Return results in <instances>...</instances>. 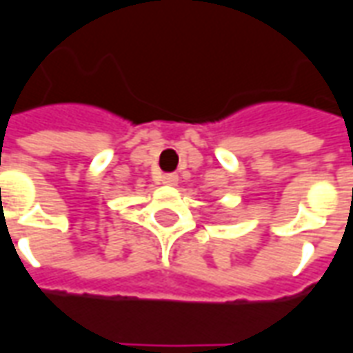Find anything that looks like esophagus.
<instances>
[{
    "label": "esophagus",
    "instance_id": "34e87169",
    "mask_svg": "<svg viewBox=\"0 0 353 353\" xmlns=\"http://www.w3.org/2000/svg\"><path fill=\"white\" fill-rule=\"evenodd\" d=\"M161 182L167 184V186H176L179 184V174L176 172H165L161 176Z\"/></svg>",
    "mask_w": 353,
    "mask_h": 353
}]
</instances>
